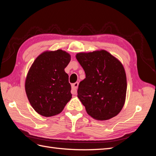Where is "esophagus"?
Wrapping results in <instances>:
<instances>
[{"mask_svg":"<svg viewBox=\"0 0 156 156\" xmlns=\"http://www.w3.org/2000/svg\"><path fill=\"white\" fill-rule=\"evenodd\" d=\"M78 87V82H75V83L72 84V93L73 94H76V93H77Z\"/></svg>","mask_w":156,"mask_h":156,"instance_id":"1","label":"esophagus"}]
</instances>
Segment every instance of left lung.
<instances>
[{"label":"left lung","instance_id":"8db88e82","mask_svg":"<svg viewBox=\"0 0 156 156\" xmlns=\"http://www.w3.org/2000/svg\"><path fill=\"white\" fill-rule=\"evenodd\" d=\"M76 58L86 74L79 84L78 97L87 113L98 121L117 116L125 105L127 92L122 63L105 49L80 52Z\"/></svg>","mask_w":156,"mask_h":156}]
</instances>
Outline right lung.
<instances>
[{"label":"right lung","mask_w":156,"mask_h":156,"mask_svg":"<svg viewBox=\"0 0 156 156\" xmlns=\"http://www.w3.org/2000/svg\"><path fill=\"white\" fill-rule=\"evenodd\" d=\"M71 60L66 51H45L29 68L25 88L31 107L38 114L49 117L58 115L72 98L71 86L64 69Z\"/></svg>","instance_id":"add662e5"}]
</instances>
